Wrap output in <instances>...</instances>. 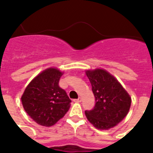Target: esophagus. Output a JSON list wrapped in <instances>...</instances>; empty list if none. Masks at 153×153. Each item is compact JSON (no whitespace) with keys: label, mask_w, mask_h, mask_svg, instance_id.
Returning a JSON list of instances; mask_svg holds the SVG:
<instances>
[{"label":"esophagus","mask_w":153,"mask_h":153,"mask_svg":"<svg viewBox=\"0 0 153 153\" xmlns=\"http://www.w3.org/2000/svg\"><path fill=\"white\" fill-rule=\"evenodd\" d=\"M82 101V98H80V97H79V98H78V99H74V102H80Z\"/></svg>","instance_id":"esophagus-1"}]
</instances>
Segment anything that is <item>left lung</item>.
<instances>
[{
	"instance_id": "8db88e82",
	"label": "left lung",
	"mask_w": 153,
	"mask_h": 153,
	"mask_svg": "<svg viewBox=\"0 0 153 153\" xmlns=\"http://www.w3.org/2000/svg\"><path fill=\"white\" fill-rule=\"evenodd\" d=\"M95 105L86 110V118L98 129H109L121 122L130 109L131 98L120 82L103 69L86 71Z\"/></svg>"
}]
</instances>
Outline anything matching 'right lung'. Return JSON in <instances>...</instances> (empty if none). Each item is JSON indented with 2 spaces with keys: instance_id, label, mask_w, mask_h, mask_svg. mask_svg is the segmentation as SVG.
<instances>
[{
  "instance_id": "add662e5",
  "label": "right lung",
  "mask_w": 153,
  "mask_h": 153,
  "mask_svg": "<svg viewBox=\"0 0 153 153\" xmlns=\"http://www.w3.org/2000/svg\"><path fill=\"white\" fill-rule=\"evenodd\" d=\"M62 75L57 68L46 69L32 79L21 97L26 113L40 126H54L69 109L71 100L59 86Z\"/></svg>"
}]
</instances>
